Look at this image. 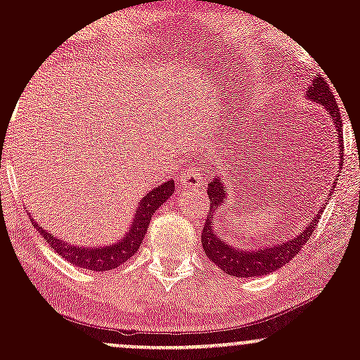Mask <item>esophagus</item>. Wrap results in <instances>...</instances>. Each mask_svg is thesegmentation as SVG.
Instances as JSON below:
<instances>
[{
	"label": "esophagus",
	"instance_id": "obj_1",
	"mask_svg": "<svg viewBox=\"0 0 360 360\" xmlns=\"http://www.w3.org/2000/svg\"><path fill=\"white\" fill-rule=\"evenodd\" d=\"M177 183L183 188H203L205 179L194 169H184L183 174L177 177Z\"/></svg>",
	"mask_w": 360,
	"mask_h": 360
}]
</instances>
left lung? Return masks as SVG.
I'll use <instances>...</instances> for the list:
<instances>
[{"label":"left lung","mask_w":360,"mask_h":360,"mask_svg":"<svg viewBox=\"0 0 360 360\" xmlns=\"http://www.w3.org/2000/svg\"><path fill=\"white\" fill-rule=\"evenodd\" d=\"M307 96L311 101L320 103L323 108L328 111L330 118L333 120V125H335L338 131V155H340V162L338 166L344 164V142H342V118H340V110L335 101V96L332 94V89L328 88L326 81L321 76H315L311 84L307 91ZM338 181V179H335ZM208 198H210V214L206 217V221L201 230V243H203V249L206 257L213 260L214 266H218L223 272H226L229 276H235V278H254V276H262L274 272L279 267L286 266V264L295 257L298 252L303 249V245L309 240L313 230L320 221L321 212L323 208L318 212L313 220H309V225L304 226L303 232L295 235L292 238H289L288 242H281L274 247H266V249H240V247L229 245L221 237H218V233L213 230L214 225V217L217 212L221 208V205H225V188H223V179L221 177H214L212 183L208 184Z\"/></svg>","instance_id":"left-lung-1"}]
</instances>
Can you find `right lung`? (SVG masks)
Wrapping results in <instances>:
<instances>
[{
    "label": "right lung",
    "mask_w": 360,
    "mask_h": 360,
    "mask_svg": "<svg viewBox=\"0 0 360 360\" xmlns=\"http://www.w3.org/2000/svg\"><path fill=\"white\" fill-rule=\"evenodd\" d=\"M172 193H174V181L172 179H169L166 183L157 186L152 191H148L147 196H143L139 201L137 213H135V218L131 221V226L128 229L127 235H123V238H120L118 242L110 243V245L105 247L74 245L71 242H65L53 237L52 233L44 230L34 218H30V221L34 223L37 232L42 235L49 245L65 260L74 264V266L88 271H111L117 269L120 264L127 262L139 250L140 243H142L143 237L147 233L152 214L155 213V210L160 205L166 203Z\"/></svg>",
    "instance_id": "right-lung-1"
}]
</instances>
